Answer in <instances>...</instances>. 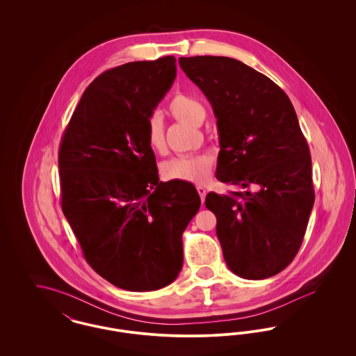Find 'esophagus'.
<instances>
[{"label": "esophagus", "instance_id": "esophagus-1", "mask_svg": "<svg viewBox=\"0 0 356 356\" xmlns=\"http://www.w3.org/2000/svg\"><path fill=\"white\" fill-rule=\"evenodd\" d=\"M197 192H199V195H200V199H202V203H204V200H205V193H207V191H205V188L202 186H197Z\"/></svg>", "mask_w": 356, "mask_h": 356}]
</instances>
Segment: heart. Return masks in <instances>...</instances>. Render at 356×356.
<instances>
[{
    "mask_svg": "<svg viewBox=\"0 0 356 356\" xmlns=\"http://www.w3.org/2000/svg\"><path fill=\"white\" fill-rule=\"evenodd\" d=\"M168 113L173 119L189 125H200L205 116L203 104L196 97L177 92L168 102ZM147 143L153 152L161 153L165 149V137L163 122L159 116H152L147 124ZM213 160L208 154L176 156L163 163L161 173L167 180H179L186 183H203L212 172Z\"/></svg>",
    "mask_w": 356,
    "mask_h": 356,
    "instance_id": "heart-1",
    "label": "heart"
}]
</instances>
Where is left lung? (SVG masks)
<instances>
[{
    "mask_svg": "<svg viewBox=\"0 0 356 356\" xmlns=\"http://www.w3.org/2000/svg\"><path fill=\"white\" fill-rule=\"evenodd\" d=\"M179 64L218 119L216 179L241 188L205 197L225 263L243 279L271 277L298 254L315 202L309 148L292 102L235 58L180 57ZM254 185L259 189L251 193Z\"/></svg>",
    "mask_w": 356,
    "mask_h": 356,
    "instance_id": "left-lung-1",
    "label": "left lung"
}]
</instances>
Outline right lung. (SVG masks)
<instances>
[{"label":"right lung","instance_id":"right-lung-1","mask_svg":"<svg viewBox=\"0 0 356 356\" xmlns=\"http://www.w3.org/2000/svg\"><path fill=\"white\" fill-rule=\"evenodd\" d=\"M175 77L173 56L105 70L85 89L60 143L63 212L88 264L127 291L177 277L181 235L200 208L193 184L159 181L145 136Z\"/></svg>","mask_w":356,"mask_h":356}]
</instances>
